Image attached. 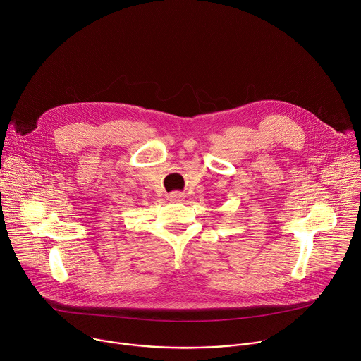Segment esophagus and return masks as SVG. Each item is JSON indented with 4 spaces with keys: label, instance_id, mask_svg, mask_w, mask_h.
<instances>
[{
    "label": "esophagus",
    "instance_id": "obj_1",
    "mask_svg": "<svg viewBox=\"0 0 361 361\" xmlns=\"http://www.w3.org/2000/svg\"><path fill=\"white\" fill-rule=\"evenodd\" d=\"M185 195H184V192H181V191H173L171 194H169V200L170 201H181L183 198H184Z\"/></svg>",
    "mask_w": 361,
    "mask_h": 361
}]
</instances>
